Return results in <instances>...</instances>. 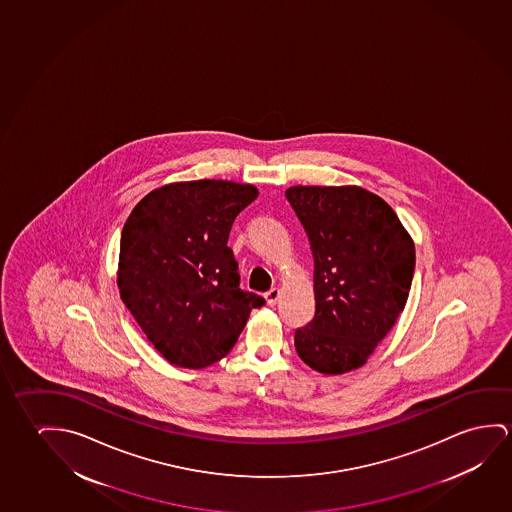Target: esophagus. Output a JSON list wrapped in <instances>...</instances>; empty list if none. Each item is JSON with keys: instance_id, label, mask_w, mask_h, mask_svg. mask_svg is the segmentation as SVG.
<instances>
[{"instance_id": "34e87169", "label": "esophagus", "mask_w": 512, "mask_h": 512, "mask_svg": "<svg viewBox=\"0 0 512 512\" xmlns=\"http://www.w3.org/2000/svg\"><path fill=\"white\" fill-rule=\"evenodd\" d=\"M278 298H280V289H278V287H273V289H269V291L266 292L269 307H275L276 303H278Z\"/></svg>"}]
</instances>
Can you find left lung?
Segmentation results:
<instances>
[{"mask_svg": "<svg viewBox=\"0 0 512 512\" xmlns=\"http://www.w3.org/2000/svg\"><path fill=\"white\" fill-rule=\"evenodd\" d=\"M285 197L314 255V319L294 333L323 374L362 367L392 330L415 273V244L394 209L358 186H292Z\"/></svg>", "mask_w": 512, "mask_h": 512, "instance_id": "1", "label": "left lung"}]
</instances>
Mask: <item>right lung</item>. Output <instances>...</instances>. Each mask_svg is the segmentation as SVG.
Instances as JSON below:
<instances>
[{
  "label": "right lung",
  "instance_id": "right-lung-1",
  "mask_svg": "<svg viewBox=\"0 0 512 512\" xmlns=\"http://www.w3.org/2000/svg\"><path fill=\"white\" fill-rule=\"evenodd\" d=\"M252 184L173 182L150 191L120 237L118 291L168 362L202 369L234 347L262 296L239 287L228 234Z\"/></svg>",
  "mask_w": 512,
  "mask_h": 512
}]
</instances>
